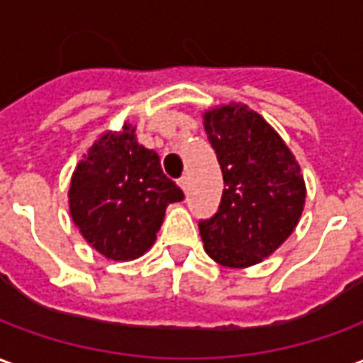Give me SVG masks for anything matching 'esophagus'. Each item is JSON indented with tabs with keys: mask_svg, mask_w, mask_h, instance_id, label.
<instances>
[{
	"mask_svg": "<svg viewBox=\"0 0 363 363\" xmlns=\"http://www.w3.org/2000/svg\"><path fill=\"white\" fill-rule=\"evenodd\" d=\"M179 186L186 192V190H189V179H186V177H181V179H179Z\"/></svg>",
	"mask_w": 363,
	"mask_h": 363,
	"instance_id": "34e87169",
	"label": "esophagus"
}]
</instances>
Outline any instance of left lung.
I'll list each match as a JSON object with an SVG mask.
<instances>
[{
  "label": "left lung",
  "mask_w": 363,
  "mask_h": 363,
  "mask_svg": "<svg viewBox=\"0 0 363 363\" xmlns=\"http://www.w3.org/2000/svg\"><path fill=\"white\" fill-rule=\"evenodd\" d=\"M204 128L225 189L218 212L198 223L200 237L221 267H252L296 229L305 204L303 174L278 132L247 104L206 111Z\"/></svg>",
  "instance_id": "1"
}]
</instances>
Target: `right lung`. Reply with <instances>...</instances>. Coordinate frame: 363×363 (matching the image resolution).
I'll return each instance as SVG.
<instances>
[{"mask_svg": "<svg viewBox=\"0 0 363 363\" xmlns=\"http://www.w3.org/2000/svg\"><path fill=\"white\" fill-rule=\"evenodd\" d=\"M69 213L85 241L111 260H134L151 249L167 206L184 194L159 155L138 143L135 128L104 132L77 163Z\"/></svg>", "mask_w": 363, "mask_h": 363, "instance_id": "add662e5", "label": "right lung"}]
</instances>
